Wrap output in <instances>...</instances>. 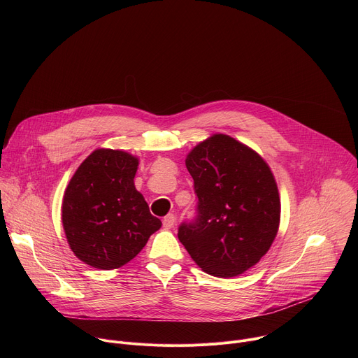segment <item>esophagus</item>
Segmentation results:
<instances>
[{"label":"esophagus","instance_id":"34e87169","mask_svg":"<svg viewBox=\"0 0 358 358\" xmlns=\"http://www.w3.org/2000/svg\"><path fill=\"white\" fill-rule=\"evenodd\" d=\"M174 225H176V217H174L173 214H169L167 217H164V220H163V227H164L166 229H171Z\"/></svg>","mask_w":358,"mask_h":358}]
</instances>
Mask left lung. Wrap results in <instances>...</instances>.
Returning a JSON list of instances; mask_svg holds the SVG:
<instances>
[{"label":"left lung","mask_w":358,"mask_h":358,"mask_svg":"<svg viewBox=\"0 0 358 358\" xmlns=\"http://www.w3.org/2000/svg\"><path fill=\"white\" fill-rule=\"evenodd\" d=\"M198 196V217L178 239L208 275L234 278L269 250L280 222V198L268 163L231 136L217 133L185 159Z\"/></svg>","instance_id":"8db88e82"}]
</instances>
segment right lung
I'll return each mask as SVG.
<instances>
[{
	"label": "right lung",
	"mask_w": 358,
	"mask_h": 358,
	"mask_svg": "<svg viewBox=\"0 0 358 358\" xmlns=\"http://www.w3.org/2000/svg\"><path fill=\"white\" fill-rule=\"evenodd\" d=\"M138 159L123 150L96 148L78 167L62 201V224L75 257L112 271L130 262L162 221L134 187Z\"/></svg>",
	"instance_id": "add662e5"
}]
</instances>
